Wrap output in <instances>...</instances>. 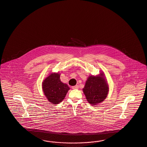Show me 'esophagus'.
Listing matches in <instances>:
<instances>
[{"instance_id":"esophagus-1","label":"esophagus","mask_w":147,"mask_h":147,"mask_svg":"<svg viewBox=\"0 0 147 147\" xmlns=\"http://www.w3.org/2000/svg\"><path fill=\"white\" fill-rule=\"evenodd\" d=\"M78 87H79V86L78 85H76V86H72V89H73V90H75V89H77V88H78Z\"/></svg>"}]
</instances>
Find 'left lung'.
<instances>
[{"label":"left lung","instance_id":"left-lung-1","mask_svg":"<svg viewBox=\"0 0 147 147\" xmlns=\"http://www.w3.org/2000/svg\"><path fill=\"white\" fill-rule=\"evenodd\" d=\"M87 101L96 105L104 101L108 94L109 87L102 71L98 76H88L82 89Z\"/></svg>","mask_w":147,"mask_h":147}]
</instances>
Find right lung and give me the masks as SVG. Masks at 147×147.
Returning a JSON list of instances; mask_svg holds the SVG:
<instances>
[{
	"instance_id": "add662e5",
	"label": "right lung",
	"mask_w": 147,
	"mask_h": 147,
	"mask_svg": "<svg viewBox=\"0 0 147 147\" xmlns=\"http://www.w3.org/2000/svg\"><path fill=\"white\" fill-rule=\"evenodd\" d=\"M42 90L48 101L56 105L65 98L70 90L67 84L61 82L59 73H51L42 82Z\"/></svg>"
}]
</instances>
